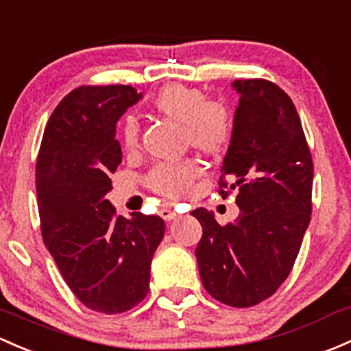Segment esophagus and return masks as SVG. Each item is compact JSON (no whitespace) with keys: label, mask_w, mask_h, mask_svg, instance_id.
<instances>
[{"label":"esophagus","mask_w":351,"mask_h":351,"mask_svg":"<svg viewBox=\"0 0 351 351\" xmlns=\"http://www.w3.org/2000/svg\"><path fill=\"white\" fill-rule=\"evenodd\" d=\"M160 217L163 220H173L176 217L175 210H171L169 206H163V208H160Z\"/></svg>","instance_id":"34e87169"}]
</instances>
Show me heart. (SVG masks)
Returning a JSON list of instances; mask_svg holds the SVG:
<instances>
[{
    "label": "heart",
    "instance_id": "heart-1",
    "mask_svg": "<svg viewBox=\"0 0 351 351\" xmlns=\"http://www.w3.org/2000/svg\"><path fill=\"white\" fill-rule=\"evenodd\" d=\"M154 112L182 126L188 146L206 156H220L230 145L234 119L227 106L206 99L200 88L169 84L151 101ZM124 149L134 151L139 145V126L134 117H126L121 128ZM198 165L191 160L158 165L147 175V185L166 198H182L198 176Z\"/></svg>",
    "mask_w": 351,
    "mask_h": 351
}]
</instances>
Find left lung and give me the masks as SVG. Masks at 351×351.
Returning a JSON list of instances; mask_svg holds the SVG:
<instances>
[{
  "label": "left lung",
  "instance_id": "1",
  "mask_svg": "<svg viewBox=\"0 0 351 351\" xmlns=\"http://www.w3.org/2000/svg\"><path fill=\"white\" fill-rule=\"evenodd\" d=\"M241 94L219 193L241 213L220 225L206 208L195 249L210 296L234 308L271 298L286 281L311 220L313 158L289 95L265 79L235 80Z\"/></svg>",
  "mask_w": 351,
  "mask_h": 351
}]
</instances>
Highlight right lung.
<instances>
[{"mask_svg":"<svg viewBox=\"0 0 351 351\" xmlns=\"http://www.w3.org/2000/svg\"><path fill=\"white\" fill-rule=\"evenodd\" d=\"M139 97L131 86L73 88L51 112L36 158L43 242L77 300L104 315L145 300L165 235L161 217L128 220L106 200L123 160L116 123Z\"/></svg>","mask_w":351,"mask_h":351,"instance_id":"add662e5","label":"right lung"}]
</instances>
